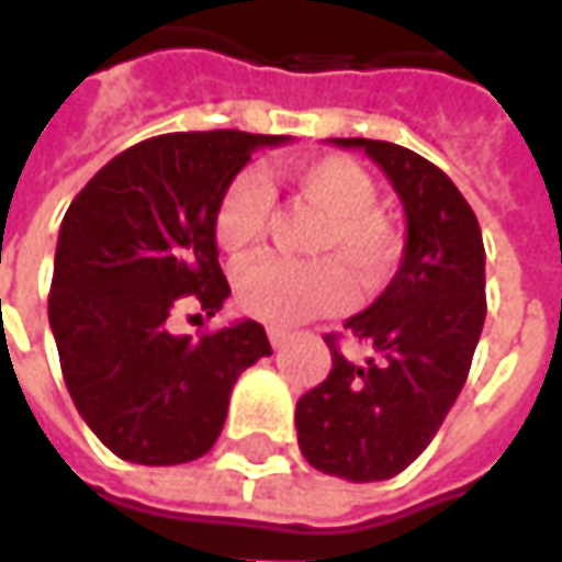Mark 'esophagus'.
<instances>
[{"label":"esophagus","instance_id":"1","mask_svg":"<svg viewBox=\"0 0 562 562\" xmlns=\"http://www.w3.org/2000/svg\"><path fill=\"white\" fill-rule=\"evenodd\" d=\"M267 339H270V345H273V351H280V348L289 345V333H285V329H277V326H270V329H267Z\"/></svg>","mask_w":562,"mask_h":562}]
</instances>
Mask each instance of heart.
Instances as JSON below:
<instances>
[{
  "instance_id": "1",
  "label": "heart",
  "mask_w": 562,
  "mask_h": 562,
  "mask_svg": "<svg viewBox=\"0 0 562 562\" xmlns=\"http://www.w3.org/2000/svg\"><path fill=\"white\" fill-rule=\"evenodd\" d=\"M301 199L323 211L311 251L314 261L258 258L236 273V301L245 314L270 326H295L329 314L351 295V280L376 285L401 255V233L376 204L373 177L351 158H314L289 170ZM270 217V195L255 173H239L214 207V243L229 258H243L261 243Z\"/></svg>"
}]
</instances>
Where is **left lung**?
I'll return each instance as SVG.
<instances>
[{"label": "left lung", "instance_id": "obj_1", "mask_svg": "<svg viewBox=\"0 0 562 562\" xmlns=\"http://www.w3.org/2000/svg\"><path fill=\"white\" fill-rule=\"evenodd\" d=\"M363 148L392 180L407 217L395 280L345 323L367 345L348 360L326 336L333 370L295 407L304 460L326 475L379 482L407 470L454 407L485 323V245L473 207L448 173L382 139H336Z\"/></svg>", "mask_w": 562, "mask_h": 562}]
</instances>
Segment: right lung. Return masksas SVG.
Returning a JSON list of instances; mask_svg holds the SVG:
<instances>
[{
  "label": "right lung",
  "instance_id": "add662e5",
  "mask_svg": "<svg viewBox=\"0 0 562 562\" xmlns=\"http://www.w3.org/2000/svg\"><path fill=\"white\" fill-rule=\"evenodd\" d=\"M285 136L243 130L165 133L111 158L61 221L49 326L70 397L108 451L173 467L221 436L243 370L270 355L261 323L173 336L167 319L229 295L214 207L251 155Z\"/></svg>",
  "mask_w": 562,
  "mask_h": 562
}]
</instances>
